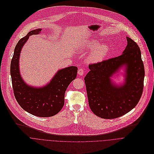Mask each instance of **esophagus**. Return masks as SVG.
I'll use <instances>...</instances> for the list:
<instances>
[{
  "label": "esophagus",
  "mask_w": 154,
  "mask_h": 154,
  "mask_svg": "<svg viewBox=\"0 0 154 154\" xmlns=\"http://www.w3.org/2000/svg\"><path fill=\"white\" fill-rule=\"evenodd\" d=\"M78 74L80 76H82L84 75V70L82 69H79L78 71Z\"/></svg>",
  "instance_id": "esophagus-1"
}]
</instances>
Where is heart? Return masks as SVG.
Segmentation results:
<instances>
[{"mask_svg": "<svg viewBox=\"0 0 154 154\" xmlns=\"http://www.w3.org/2000/svg\"><path fill=\"white\" fill-rule=\"evenodd\" d=\"M87 50H92L88 55V59L90 62H99L103 60L109 52V48L106 44L100 45L97 40H92L87 42L84 46Z\"/></svg>", "mask_w": 154, "mask_h": 154, "instance_id": "heart-1", "label": "heart"}]
</instances>
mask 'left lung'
I'll use <instances>...</instances> for the list:
<instances>
[{
	"label": "left lung",
	"instance_id": "1",
	"mask_svg": "<svg viewBox=\"0 0 154 154\" xmlns=\"http://www.w3.org/2000/svg\"><path fill=\"white\" fill-rule=\"evenodd\" d=\"M128 45L119 56L90 64L84 78L88 104L97 116L114 119L124 115L138 103L143 90L144 67L138 44L126 37ZM126 67L125 82L117 86L110 78Z\"/></svg>",
	"mask_w": 154,
	"mask_h": 154
}]
</instances>
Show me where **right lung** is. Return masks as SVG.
<instances>
[{"label":"right lung","mask_w":154,"mask_h":154,"mask_svg":"<svg viewBox=\"0 0 154 154\" xmlns=\"http://www.w3.org/2000/svg\"><path fill=\"white\" fill-rule=\"evenodd\" d=\"M41 31V28L31 31L19 41L11 59L10 73L14 95L20 106L35 116L50 117L56 115L63 107L65 92L76 78L78 68L70 66L59 70L49 84L41 88L29 86L23 81L19 68L21 49L29 36L38 35Z\"/></svg>","instance_id":"obj_1"}]
</instances>
